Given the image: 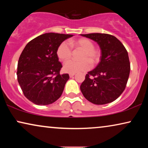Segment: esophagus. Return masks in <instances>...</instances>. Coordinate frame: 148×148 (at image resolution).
<instances>
[{
	"instance_id": "obj_1",
	"label": "esophagus",
	"mask_w": 148,
	"mask_h": 148,
	"mask_svg": "<svg viewBox=\"0 0 148 148\" xmlns=\"http://www.w3.org/2000/svg\"><path fill=\"white\" fill-rule=\"evenodd\" d=\"M75 75V73H70L69 74V77H73Z\"/></svg>"
}]
</instances>
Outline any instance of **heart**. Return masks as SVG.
<instances>
[{"instance_id":"obj_1","label":"heart","mask_w":148,"mask_h":148,"mask_svg":"<svg viewBox=\"0 0 148 148\" xmlns=\"http://www.w3.org/2000/svg\"><path fill=\"white\" fill-rule=\"evenodd\" d=\"M70 44L75 49L83 50L80 56V59L82 60L75 61L71 60L65 62L63 66L64 72L69 73H76L79 72L87 71L90 69L92 66L91 63L92 65H95L100 60V51L94 48V42L90 39L83 38L72 40L70 41ZM56 55L61 61H66L71 57L72 50L66 42H62L58 46Z\"/></svg>"}]
</instances>
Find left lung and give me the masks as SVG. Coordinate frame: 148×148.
<instances>
[{
	"label": "left lung",
	"mask_w": 148,
	"mask_h": 148,
	"mask_svg": "<svg viewBox=\"0 0 148 148\" xmlns=\"http://www.w3.org/2000/svg\"><path fill=\"white\" fill-rule=\"evenodd\" d=\"M100 46V62L88 72L81 85L83 95L93 104L102 105L116 100L126 88L130 62L126 48L114 36L107 34H82Z\"/></svg>",
	"instance_id": "left-lung-1"
}]
</instances>
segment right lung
Instances as JSON below:
<instances>
[{
  "label": "right lung",
  "instance_id": "add662e5",
  "mask_svg": "<svg viewBox=\"0 0 148 148\" xmlns=\"http://www.w3.org/2000/svg\"><path fill=\"white\" fill-rule=\"evenodd\" d=\"M73 35L47 33L28 42L19 56L17 80L26 98L45 106L61 96L69 74H60L62 67L56 55L58 46Z\"/></svg>",
  "mask_w": 148,
  "mask_h": 148
}]
</instances>
